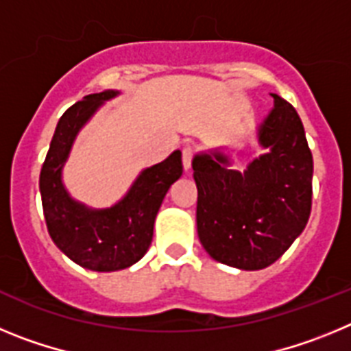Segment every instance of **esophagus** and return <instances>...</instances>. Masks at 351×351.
<instances>
[{
  "mask_svg": "<svg viewBox=\"0 0 351 351\" xmlns=\"http://www.w3.org/2000/svg\"><path fill=\"white\" fill-rule=\"evenodd\" d=\"M191 160H193V147L186 145V147L182 149V167H184L186 172L191 169Z\"/></svg>",
  "mask_w": 351,
  "mask_h": 351,
  "instance_id": "1",
  "label": "esophagus"
}]
</instances>
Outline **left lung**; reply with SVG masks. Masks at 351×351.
Segmentation results:
<instances>
[{
	"instance_id": "left-lung-1",
	"label": "left lung",
	"mask_w": 351,
	"mask_h": 351,
	"mask_svg": "<svg viewBox=\"0 0 351 351\" xmlns=\"http://www.w3.org/2000/svg\"><path fill=\"white\" fill-rule=\"evenodd\" d=\"M274 107L256 126L263 149L244 170L232 169L225 147L195 154L197 232L216 262L260 271L302 234L311 213L313 156L302 121L287 100L271 93Z\"/></svg>"
}]
</instances>
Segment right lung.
<instances>
[{"label":"right lung","instance_id":"right-lung-1","mask_svg":"<svg viewBox=\"0 0 351 351\" xmlns=\"http://www.w3.org/2000/svg\"><path fill=\"white\" fill-rule=\"evenodd\" d=\"M116 89L84 96L61 116L42 172L40 193L52 241L77 265L114 272L137 263L153 241L154 219L170 186L182 176L181 151L142 170L126 195L110 207L93 209L68 193L63 169L80 130Z\"/></svg>","mask_w":351,"mask_h":351}]
</instances>
